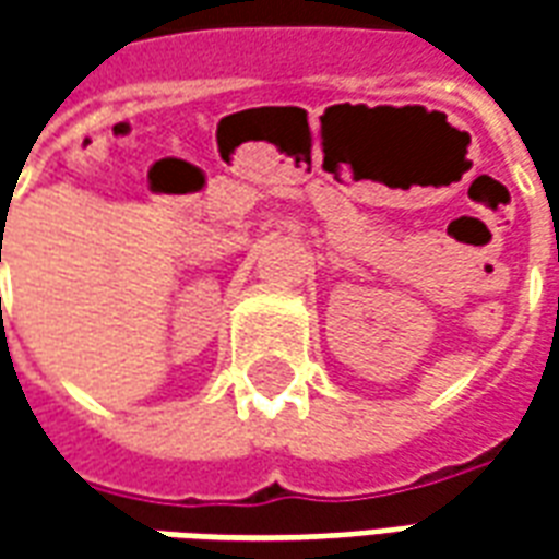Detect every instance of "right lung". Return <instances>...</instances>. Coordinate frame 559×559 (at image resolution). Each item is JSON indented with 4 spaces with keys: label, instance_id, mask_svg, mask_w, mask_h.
I'll use <instances>...</instances> for the list:
<instances>
[{
    "label": "right lung",
    "instance_id": "add662e5",
    "mask_svg": "<svg viewBox=\"0 0 559 559\" xmlns=\"http://www.w3.org/2000/svg\"><path fill=\"white\" fill-rule=\"evenodd\" d=\"M0 263H2V254H0Z\"/></svg>",
    "mask_w": 559,
    "mask_h": 559
}]
</instances>
